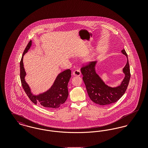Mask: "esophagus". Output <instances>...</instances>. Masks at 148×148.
I'll return each instance as SVG.
<instances>
[{
  "label": "esophagus",
  "mask_w": 148,
  "mask_h": 148,
  "mask_svg": "<svg viewBox=\"0 0 148 148\" xmlns=\"http://www.w3.org/2000/svg\"><path fill=\"white\" fill-rule=\"evenodd\" d=\"M80 74H81V72H80V71L78 70V69L74 71L73 73V75L74 76H77V77H79V76L80 75Z\"/></svg>",
  "instance_id": "1"
}]
</instances>
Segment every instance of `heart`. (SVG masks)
Segmentation results:
<instances>
[{
    "label": "heart",
    "mask_w": 148,
    "mask_h": 148,
    "mask_svg": "<svg viewBox=\"0 0 148 148\" xmlns=\"http://www.w3.org/2000/svg\"><path fill=\"white\" fill-rule=\"evenodd\" d=\"M92 58L90 56H86L85 58L84 59L83 62H84L85 63H89L92 61Z\"/></svg>",
    "instance_id": "1"
}]
</instances>
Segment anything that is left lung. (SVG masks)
Masks as SVG:
<instances>
[{
    "mask_svg": "<svg viewBox=\"0 0 148 148\" xmlns=\"http://www.w3.org/2000/svg\"><path fill=\"white\" fill-rule=\"evenodd\" d=\"M121 52L127 56V62L123 69L124 77L118 86L112 87L106 84L96 71L97 61L81 69L88 95L92 101L100 106H106L116 102L125 93L130 78L127 55L124 49Z\"/></svg>",
    "mask_w": 148,
    "mask_h": 148,
    "instance_id": "8db88e82",
    "label": "left lung"
}]
</instances>
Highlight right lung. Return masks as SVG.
Segmentation results:
<instances>
[{
    "mask_svg": "<svg viewBox=\"0 0 148 148\" xmlns=\"http://www.w3.org/2000/svg\"><path fill=\"white\" fill-rule=\"evenodd\" d=\"M32 45V41L29 42L24 51L20 63L21 80L22 86L29 98L35 104H39L48 109H56L65 102L68 97V84L71 77V71L67 69L59 73L53 85L47 91L38 95L34 94L26 82L25 77L27 73L23 64L24 56L28 51Z\"/></svg>",
    "mask_w": 148,
    "mask_h": 148,
    "instance_id": "obj_1",
    "label": "right lung"
}]
</instances>
